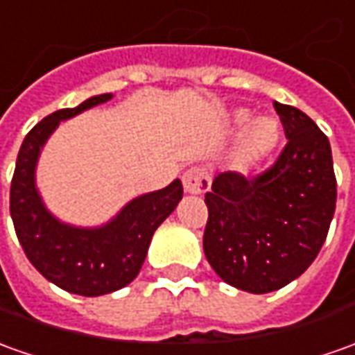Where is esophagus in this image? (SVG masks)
I'll list each match as a JSON object with an SVG mask.
<instances>
[{
  "instance_id": "obj_1",
  "label": "esophagus",
  "mask_w": 355,
  "mask_h": 355,
  "mask_svg": "<svg viewBox=\"0 0 355 355\" xmlns=\"http://www.w3.org/2000/svg\"><path fill=\"white\" fill-rule=\"evenodd\" d=\"M182 184L188 194H204L206 190H209V177L208 173L202 167L188 168L187 173L182 175Z\"/></svg>"
}]
</instances>
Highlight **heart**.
Segmentation results:
<instances>
[{"label": "heart", "instance_id": "1", "mask_svg": "<svg viewBox=\"0 0 355 355\" xmlns=\"http://www.w3.org/2000/svg\"><path fill=\"white\" fill-rule=\"evenodd\" d=\"M248 110L239 108L233 112V124L235 126H245L248 122ZM279 128L278 122L270 116H260L252 120L245 130V134L241 137V146H239L237 159L243 167H250L254 163H259L260 159H264L268 153L274 151V147L278 146Z\"/></svg>", "mask_w": 355, "mask_h": 355}]
</instances>
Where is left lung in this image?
<instances>
[{
	"label": "left lung",
	"instance_id": "left-lung-1",
	"mask_svg": "<svg viewBox=\"0 0 355 355\" xmlns=\"http://www.w3.org/2000/svg\"><path fill=\"white\" fill-rule=\"evenodd\" d=\"M288 146L254 178L221 173L206 192L204 254L219 278L270 293L317 259L336 208L329 137L299 108L274 103Z\"/></svg>",
	"mask_w": 355,
	"mask_h": 355
}]
</instances>
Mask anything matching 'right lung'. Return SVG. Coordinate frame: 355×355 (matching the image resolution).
<instances>
[{
	"label": "right lung",
	"instance_id": "right-lung-1",
	"mask_svg": "<svg viewBox=\"0 0 355 355\" xmlns=\"http://www.w3.org/2000/svg\"><path fill=\"white\" fill-rule=\"evenodd\" d=\"M112 93L89 96L76 108H62L40 120L19 149L9 209L26 259L48 282L76 295L96 297L126 288L141 270L155 229L182 200V182L130 200L98 227H77L46 208L36 187V165L60 122L108 103Z\"/></svg>",
	"mask_w": 355,
	"mask_h": 355
}]
</instances>
